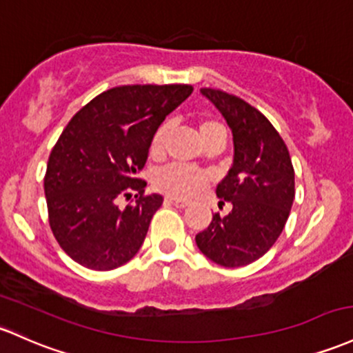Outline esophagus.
Masks as SVG:
<instances>
[{
	"label": "esophagus",
	"mask_w": 353,
	"mask_h": 353,
	"mask_svg": "<svg viewBox=\"0 0 353 353\" xmlns=\"http://www.w3.org/2000/svg\"><path fill=\"white\" fill-rule=\"evenodd\" d=\"M165 203L172 204V206H176V208H185V206H188V203H185V201L176 199V197H165Z\"/></svg>",
	"instance_id": "34e87169"
}]
</instances>
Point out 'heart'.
Segmentation results:
<instances>
[{"mask_svg":"<svg viewBox=\"0 0 353 353\" xmlns=\"http://www.w3.org/2000/svg\"><path fill=\"white\" fill-rule=\"evenodd\" d=\"M199 134L206 144L221 134L226 135V129L218 120L203 119L199 122ZM165 135H168V123H162L150 139V152L154 156L161 154ZM209 183H211V176L208 172L184 164H170L156 174L157 188L168 196L179 197V199H192V197L199 196L208 188Z\"/></svg>","mask_w":353,"mask_h":353,"instance_id":"obj_1","label":"heart"}]
</instances>
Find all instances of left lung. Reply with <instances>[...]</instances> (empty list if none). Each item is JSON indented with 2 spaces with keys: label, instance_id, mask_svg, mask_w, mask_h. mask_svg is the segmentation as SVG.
<instances>
[{
  "label": "left lung",
  "instance_id": "1",
  "mask_svg": "<svg viewBox=\"0 0 353 353\" xmlns=\"http://www.w3.org/2000/svg\"><path fill=\"white\" fill-rule=\"evenodd\" d=\"M233 132L230 172L216 188L230 214H212L196 245L216 265L238 268L256 261L283 231L295 199V170L283 139L261 112L239 97L201 88Z\"/></svg>",
  "mask_w": 353,
  "mask_h": 353
}]
</instances>
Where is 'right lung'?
I'll list each match as a JSON object with an SVG mask.
<instances>
[{
    "label": "right lung",
    "mask_w": 353,
    "mask_h": 353,
    "mask_svg": "<svg viewBox=\"0 0 353 353\" xmlns=\"http://www.w3.org/2000/svg\"><path fill=\"white\" fill-rule=\"evenodd\" d=\"M191 85L115 87L75 114L50 154L45 176L48 219L58 245L85 268L108 271L144 243L161 194H144L150 139ZM136 201L118 206L122 195Z\"/></svg>",
    "instance_id": "add662e5"
}]
</instances>
